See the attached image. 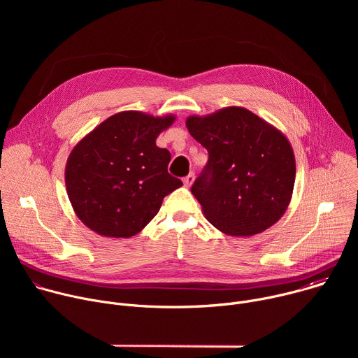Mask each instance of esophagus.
Instances as JSON below:
<instances>
[{
  "instance_id": "obj_1",
  "label": "esophagus",
  "mask_w": 358,
  "mask_h": 358,
  "mask_svg": "<svg viewBox=\"0 0 358 358\" xmlns=\"http://www.w3.org/2000/svg\"><path fill=\"white\" fill-rule=\"evenodd\" d=\"M194 180H195V174H194V173H189L187 177H184L182 182H184L185 187H191L192 182H194Z\"/></svg>"
}]
</instances>
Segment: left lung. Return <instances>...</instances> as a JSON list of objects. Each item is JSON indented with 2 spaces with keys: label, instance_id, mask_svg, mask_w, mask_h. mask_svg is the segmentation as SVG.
<instances>
[{
  "label": "left lung",
  "instance_id": "8db88e82",
  "mask_svg": "<svg viewBox=\"0 0 358 358\" xmlns=\"http://www.w3.org/2000/svg\"><path fill=\"white\" fill-rule=\"evenodd\" d=\"M185 126L210 156L191 187L206 218L238 238L276 224L289 207L296 177L287 137L239 106L188 116Z\"/></svg>",
  "mask_w": 358,
  "mask_h": 358
}]
</instances>
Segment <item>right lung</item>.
Wrapping results in <instances>:
<instances>
[{
  "mask_svg": "<svg viewBox=\"0 0 358 358\" xmlns=\"http://www.w3.org/2000/svg\"><path fill=\"white\" fill-rule=\"evenodd\" d=\"M176 120L137 110L116 113L71 151L65 184L72 208L92 231L130 238L157 215L166 195L182 185L169 174L171 155L156 138Z\"/></svg>",
  "mask_w": 358,
  "mask_h": 358,
  "instance_id": "add662e5",
  "label": "right lung"
}]
</instances>
